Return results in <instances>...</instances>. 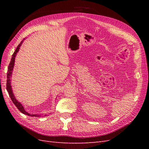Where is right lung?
<instances>
[{"mask_svg": "<svg viewBox=\"0 0 149 149\" xmlns=\"http://www.w3.org/2000/svg\"><path fill=\"white\" fill-rule=\"evenodd\" d=\"M25 39H24V40ZM24 40H22V41L20 43V44L19 45L17 46L15 51L14 52V53H13L12 55V59H11V61L9 63V65H8V70H7V85H6V88H7V92L8 93V94H9V96L11 98V100L12 101V102H13V104H14L15 106L17 107V109H19L22 113H23L25 115H27L29 116H31V117H40L41 116V115H37V114H30L29 113H28L27 112H26L24 109V107H23V106H22V104L18 101L15 96H14V94H13V91H12V86H11V77H12V71H13V66H14V63H15V56H16V55L17 53H18V52H19V49H20V47L21 46V45L22 43V42H24ZM46 116V115H45Z\"/></svg>", "mask_w": 149, "mask_h": 149, "instance_id": "1", "label": "right lung"}]
</instances>
